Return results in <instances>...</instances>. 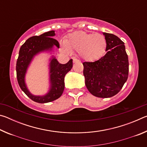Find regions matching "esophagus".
<instances>
[{
    "instance_id": "obj_1",
    "label": "esophagus",
    "mask_w": 147,
    "mask_h": 147,
    "mask_svg": "<svg viewBox=\"0 0 147 147\" xmlns=\"http://www.w3.org/2000/svg\"><path fill=\"white\" fill-rule=\"evenodd\" d=\"M78 61H79V60L78 59H76V58L73 59V63H77V62H78Z\"/></svg>"
}]
</instances>
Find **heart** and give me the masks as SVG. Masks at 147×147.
<instances>
[{
    "label": "heart",
    "mask_w": 147,
    "mask_h": 147,
    "mask_svg": "<svg viewBox=\"0 0 147 147\" xmlns=\"http://www.w3.org/2000/svg\"><path fill=\"white\" fill-rule=\"evenodd\" d=\"M107 47L106 39L100 34L76 31L69 34L65 40V51H77L81 58L94 60L103 55Z\"/></svg>",
    "instance_id": "b5f03b06"
}]
</instances>
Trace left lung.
Returning a JSON list of instances; mask_svg holds the SVG:
<instances>
[{"label": "left lung", "instance_id": "obj_1", "mask_svg": "<svg viewBox=\"0 0 147 147\" xmlns=\"http://www.w3.org/2000/svg\"><path fill=\"white\" fill-rule=\"evenodd\" d=\"M106 54L98 60L83 63L85 83L93 95L109 98L117 94L128 77V58L123 41L112 34L104 32Z\"/></svg>", "mask_w": 147, "mask_h": 147}]
</instances>
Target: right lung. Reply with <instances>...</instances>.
<instances>
[{
	"label": "right lung",
	"mask_w": 147,
	"mask_h": 147,
	"mask_svg": "<svg viewBox=\"0 0 147 147\" xmlns=\"http://www.w3.org/2000/svg\"><path fill=\"white\" fill-rule=\"evenodd\" d=\"M55 36L54 30L45 32L40 36H35L27 39L19 50V57L16 64L17 82L20 88L32 100L38 103H47L54 101L60 97L63 93L65 74L73 67V59L65 64H61L55 58L51 59L50 63V80L51 89L46 95L34 96L30 93L24 82V76L27 67L33 57L41 51L53 48L54 45L59 48L58 41L52 37Z\"/></svg>",
	"instance_id": "1"
}]
</instances>
